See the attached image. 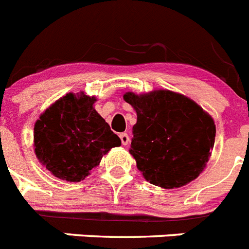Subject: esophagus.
I'll use <instances>...</instances> for the list:
<instances>
[{"instance_id": "obj_1", "label": "esophagus", "mask_w": 249, "mask_h": 249, "mask_svg": "<svg viewBox=\"0 0 249 249\" xmlns=\"http://www.w3.org/2000/svg\"><path fill=\"white\" fill-rule=\"evenodd\" d=\"M120 139H121V142H122L123 146H127L129 143V136L127 135V133H121L120 135Z\"/></svg>"}]
</instances>
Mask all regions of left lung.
Listing matches in <instances>:
<instances>
[{
    "mask_svg": "<svg viewBox=\"0 0 249 249\" xmlns=\"http://www.w3.org/2000/svg\"><path fill=\"white\" fill-rule=\"evenodd\" d=\"M123 99L137 113L129 154L142 176L163 189L181 188L196 179L214 147L212 116L186 95L167 89L126 92Z\"/></svg>",
    "mask_w": 249,
    "mask_h": 249,
    "instance_id": "obj_1",
    "label": "left lung"
}]
</instances>
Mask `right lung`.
<instances>
[{
    "label": "right lung",
    "mask_w": 249,
    "mask_h": 249,
    "mask_svg": "<svg viewBox=\"0 0 249 249\" xmlns=\"http://www.w3.org/2000/svg\"><path fill=\"white\" fill-rule=\"evenodd\" d=\"M95 97L68 93L40 114L34 126V151L52 175L79 182L103 155L121 146L120 137L94 109Z\"/></svg>",
    "instance_id": "add662e5"
}]
</instances>
